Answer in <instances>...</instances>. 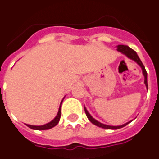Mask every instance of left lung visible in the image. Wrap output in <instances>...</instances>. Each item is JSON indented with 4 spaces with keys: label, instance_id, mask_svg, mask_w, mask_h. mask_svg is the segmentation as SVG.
<instances>
[{
    "label": "left lung",
    "instance_id": "obj_1",
    "mask_svg": "<svg viewBox=\"0 0 159 159\" xmlns=\"http://www.w3.org/2000/svg\"><path fill=\"white\" fill-rule=\"evenodd\" d=\"M116 50H117L118 52H120L122 53V54H124V55H125V57H127L129 59H131L132 61H134V62H136L137 64L139 65V66L141 67L142 73H143V75H144V84H145L146 88L148 89V82H147V72H146V70H145V68H144V65H143L142 61H140V59H139V57H138V55H137V53L135 52H134L133 49H131L130 47H128V46H126V45H118L117 49H116ZM84 111H85L88 119H89V120L90 121H91V122L93 124V125H97V126H98V127L103 128V129L116 130V129H120V128L124 127V126H125V125H127V124H129L130 122H131V120H130V121H128V122H126L125 124H123V125H116V126H115V125H105V124H102V123L99 122V121H98L97 120H95L94 118L92 116L89 114V112L88 111V110L86 109L85 107H84Z\"/></svg>",
    "mask_w": 159,
    "mask_h": 159
}]
</instances>
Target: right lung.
I'll use <instances>...</instances> for the list:
<instances>
[{
    "mask_svg": "<svg viewBox=\"0 0 159 159\" xmlns=\"http://www.w3.org/2000/svg\"><path fill=\"white\" fill-rule=\"evenodd\" d=\"M64 99V98H63ZM63 99H62L61 102L60 104V107H59V110H58V112L56 116V117L53 119L52 121L50 122L47 123L45 125H28L26 124L28 127L31 128L33 130H49L51 128L54 127L55 125H57L58 124L60 120V118H61V104H62V102H63Z\"/></svg>",
    "mask_w": 159,
    "mask_h": 159,
    "instance_id": "1",
    "label": "right lung"
}]
</instances>
